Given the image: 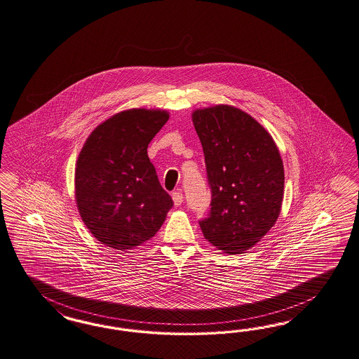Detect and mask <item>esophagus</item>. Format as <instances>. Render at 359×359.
<instances>
[{
  "label": "esophagus",
  "mask_w": 359,
  "mask_h": 359,
  "mask_svg": "<svg viewBox=\"0 0 359 359\" xmlns=\"http://www.w3.org/2000/svg\"><path fill=\"white\" fill-rule=\"evenodd\" d=\"M183 194L180 192V191H176V192H173L172 194V200L173 204L176 205V207H179V205H182V203H183Z\"/></svg>",
  "instance_id": "1"
}]
</instances>
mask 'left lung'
<instances>
[{
	"mask_svg": "<svg viewBox=\"0 0 359 359\" xmlns=\"http://www.w3.org/2000/svg\"><path fill=\"white\" fill-rule=\"evenodd\" d=\"M205 158L210 215L204 237L229 255L256 245L277 222L284 164L271 134L247 112L219 104L192 114Z\"/></svg>",
	"mask_w": 359,
	"mask_h": 359,
	"instance_id": "obj_1",
	"label": "left lung"
}]
</instances>
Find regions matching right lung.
Wrapping results in <instances>:
<instances>
[{"label":"right lung","instance_id":"right-lung-1","mask_svg":"<svg viewBox=\"0 0 359 359\" xmlns=\"http://www.w3.org/2000/svg\"><path fill=\"white\" fill-rule=\"evenodd\" d=\"M170 115L164 110L118 112L87 137L75 168V201L102 244L127 250L156 235L172 208L147 147Z\"/></svg>","mask_w":359,"mask_h":359}]
</instances>
